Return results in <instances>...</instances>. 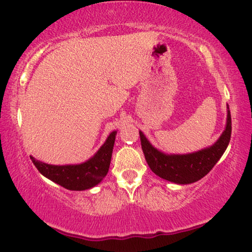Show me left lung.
Segmentation results:
<instances>
[{
    "label": "left lung",
    "instance_id": "8db88e82",
    "mask_svg": "<svg viewBox=\"0 0 252 252\" xmlns=\"http://www.w3.org/2000/svg\"><path fill=\"white\" fill-rule=\"evenodd\" d=\"M227 123L218 141L211 147L187 155H166L151 143L140 130L141 146L151 171L158 177L178 185H188L201 180L220 159L228 147L232 134V118L227 108Z\"/></svg>",
    "mask_w": 252,
    "mask_h": 252
}]
</instances>
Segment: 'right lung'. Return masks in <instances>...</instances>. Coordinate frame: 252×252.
I'll return each mask as SVG.
<instances>
[{
	"label": "right lung",
	"instance_id": "add662e5",
	"mask_svg": "<svg viewBox=\"0 0 252 252\" xmlns=\"http://www.w3.org/2000/svg\"><path fill=\"white\" fill-rule=\"evenodd\" d=\"M117 130L110 133L104 144L91 159L75 165H50L31 156L33 164L44 177L68 190H86L95 187L108 174Z\"/></svg>",
	"mask_w": 252,
	"mask_h": 252
}]
</instances>
